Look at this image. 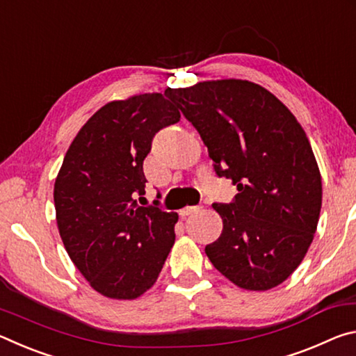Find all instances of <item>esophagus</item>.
<instances>
[{"label": "esophagus", "instance_id": "esophagus-1", "mask_svg": "<svg viewBox=\"0 0 356 356\" xmlns=\"http://www.w3.org/2000/svg\"><path fill=\"white\" fill-rule=\"evenodd\" d=\"M197 210H200V207H185V209L180 210V216H182V218H186L188 215L196 213Z\"/></svg>", "mask_w": 356, "mask_h": 356}]
</instances>
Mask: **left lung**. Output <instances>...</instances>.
I'll return each instance as SVG.
<instances>
[{
	"mask_svg": "<svg viewBox=\"0 0 356 356\" xmlns=\"http://www.w3.org/2000/svg\"><path fill=\"white\" fill-rule=\"evenodd\" d=\"M165 94L201 135L215 172L232 180L231 204H213L221 236L206 246L213 267L246 291L291 276L314 238L322 177L303 127L280 99L246 80L201 81Z\"/></svg>",
	"mask_w": 356,
	"mask_h": 356,
	"instance_id": "left-lung-1",
	"label": "left lung"
}]
</instances>
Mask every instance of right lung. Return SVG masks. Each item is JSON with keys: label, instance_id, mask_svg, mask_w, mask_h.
<instances>
[{"label": "right lung", "instance_id": "add662e5", "mask_svg": "<svg viewBox=\"0 0 356 356\" xmlns=\"http://www.w3.org/2000/svg\"><path fill=\"white\" fill-rule=\"evenodd\" d=\"M179 119L160 92L113 100L89 118L65 152L53 191L59 236L104 297H141L172 248L179 215L138 206L136 196L146 193L143 161L152 138Z\"/></svg>", "mask_w": 356, "mask_h": 356}]
</instances>
